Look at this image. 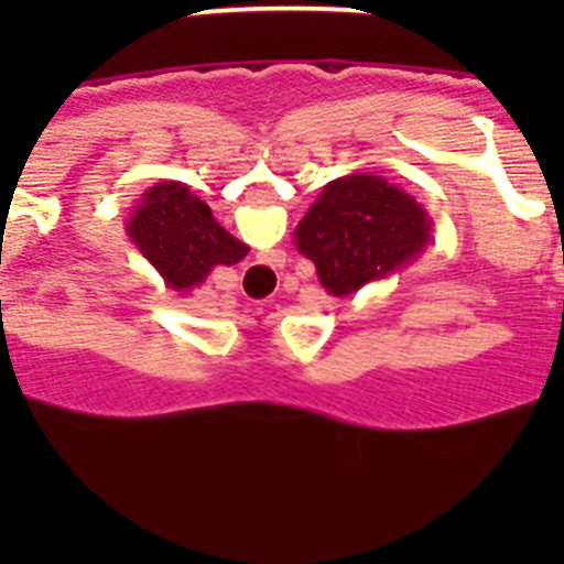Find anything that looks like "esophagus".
Returning a JSON list of instances; mask_svg holds the SVG:
<instances>
[{"mask_svg": "<svg viewBox=\"0 0 564 564\" xmlns=\"http://www.w3.org/2000/svg\"><path fill=\"white\" fill-rule=\"evenodd\" d=\"M257 271H268V268H257Z\"/></svg>", "mask_w": 564, "mask_h": 564, "instance_id": "1", "label": "esophagus"}]
</instances>
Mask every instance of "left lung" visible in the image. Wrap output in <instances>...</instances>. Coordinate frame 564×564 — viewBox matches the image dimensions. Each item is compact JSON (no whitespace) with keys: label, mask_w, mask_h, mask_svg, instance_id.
Returning a JSON list of instances; mask_svg holds the SVG:
<instances>
[{"label":"left lung","mask_w":564,"mask_h":564,"mask_svg":"<svg viewBox=\"0 0 564 564\" xmlns=\"http://www.w3.org/2000/svg\"><path fill=\"white\" fill-rule=\"evenodd\" d=\"M435 223L421 203L381 174H344L330 181L293 231L299 253L316 265L330 296L410 265L435 242Z\"/></svg>","instance_id":"obj_1"}]
</instances>
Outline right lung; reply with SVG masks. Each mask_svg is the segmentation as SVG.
<instances>
[{
	"label": "right lung",
	"instance_id": "add662e5",
	"mask_svg": "<svg viewBox=\"0 0 564 564\" xmlns=\"http://www.w3.org/2000/svg\"><path fill=\"white\" fill-rule=\"evenodd\" d=\"M127 237L172 291H192L217 265H237L246 242L214 220L212 208L177 181L154 183L141 194Z\"/></svg>",
	"mask_w": 564,
	"mask_h": 564
}]
</instances>
